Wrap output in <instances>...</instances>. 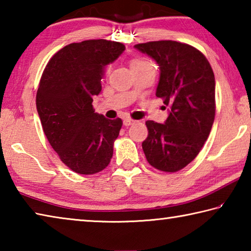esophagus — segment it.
<instances>
[{
  "label": "esophagus",
  "mask_w": 251,
  "mask_h": 251,
  "mask_svg": "<svg viewBox=\"0 0 251 251\" xmlns=\"http://www.w3.org/2000/svg\"><path fill=\"white\" fill-rule=\"evenodd\" d=\"M123 123H124V125H125V126H130V125H133V124H134L135 121H134V120H131V118H125L124 122H123Z\"/></svg>",
  "instance_id": "34e87169"
}]
</instances>
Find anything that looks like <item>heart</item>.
<instances>
[{"mask_svg":"<svg viewBox=\"0 0 251 251\" xmlns=\"http://www.w3.org/2000/svg\"><path fill=\"white\" fill-rule=\"evenodd\" d=\"M146 64H150V63L144 61V59H134V61H131V63H130V67L131 69H134V67H138V66L146 65Z\"/></svg>","mask_w":251,"mask_h":251,"instance_id":"heart-1","label":"heart"}]
</instances>
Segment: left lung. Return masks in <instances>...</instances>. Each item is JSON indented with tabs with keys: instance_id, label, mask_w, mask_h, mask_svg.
<instances>
[{
	"instance_id": "1",
	"label": "left lung",
	"mask_w": 251,
	"mask_h": 251,
	"mask_svg": "<svg viewBox=\"0 0 251 251\" xmlns=\"http://www.w3.org/2000/svg\"><path fill=\"white\" fill-rule=\"evenodd\" d=\"M155 59L160 76L156 96L169 106L165 124L147 121L143 151L152 167L175 173L193 161L207 141L215 120V75L201 50L176 41L136 44Z\"/></svg>"
}]
</instances>
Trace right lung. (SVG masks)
Instances as JSON below:
<instances>
[{"label": "right lung", "mask_w": 251, "mask_h": 251, "mask_svg": "<svg viewBox=\"0 0 251 251\" xmlns=\"http://www.w3.org/2000/svg\"><path fill=\"white\" fill-rule=\"evenodd\" d=\"M125 45L87 40L64 46L50 59L36 93L42 127L53 150L72 171L93 175L108 166L121 118L95 113L93 96L101 91L104 67L124 52Z\"/></svg>", "instance_id": "1"}]
</instances>
